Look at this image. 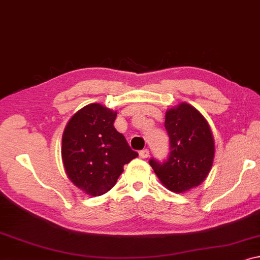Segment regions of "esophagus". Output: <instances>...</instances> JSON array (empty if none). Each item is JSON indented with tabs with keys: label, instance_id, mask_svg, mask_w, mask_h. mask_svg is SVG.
I'll list each match as a JSON object with an SVG mask.
<instances>
[{
	"label": "esophagus",
	"instance_id": "obj_1",
	"mask_svg": "<svg viewBox=\"0 0 260 260\" xmlns=\"http://www.w3.org/2000/svg\"><path fill=\"white\" fill-rule=\"evenodd\" d=\"M139 156L141 158H147L149 156V150L148 149H142L140 153H139Z\"/></svg>",
	"mask_w": 260,
	"mask_h": 260
}]
</instances>
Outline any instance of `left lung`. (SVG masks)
Listing matches in <instances>:
<instances>
[{
	"instance_id": "8db88e82",
	"label": "left lung",
	"mask_w": 260,
	"mask_h": 260,
	"mask_svg": "<svg viewBox=\"0 0 260 260\" xmlns=\"http://www.w3.org/2000/svg\"><path fill=\"white\" fill-rule=\"evenodd\" d=\"M165 127L170 141L168 160L149 161L155 174L168 190L185 192L200 185L210 173L215 157V141L202 113L187 103L166 112Z\"/></svg>"
}]
</instances>
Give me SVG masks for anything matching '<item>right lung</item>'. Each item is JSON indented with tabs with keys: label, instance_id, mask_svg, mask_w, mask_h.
Instances as JSON below:
<instances>
[{
	"label": "right lung",
	"instance_id": "obj_1",
	"mask_svg": "<svg viewBox=\"0 0 260 260\" xmlns=\"http://www.w3.org/2000/svg\"><path fill=\"white\" fill-rule=\"evenodd\" d=\"M117 111L90 104L69 120L61 138V160L68 177L90 196L114 187L123 166L138 156L114 128Z\"/></svg>",
	"mask_w": 260,
	"mask_h": 260
}]
</instances>
